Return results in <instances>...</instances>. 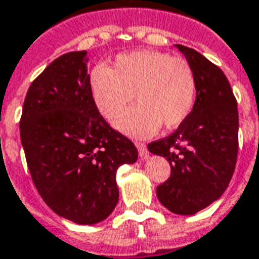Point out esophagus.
Returning <instances> with one entry per match:
<instances>
[{
	"label": "esophagus",
	"mask_w": 259,
	"mask_h": 259,
	"mask_svg": "<svg viewBox=\"0 0 259 259\" xmlns=\"http://www.w3.org/2000/svg\"><path fill=\"white\" fill-rule=\"evenodd\" d=\"M136 147H137V150H139V155H140L141 159H147L148 158V150H147V146L144 143H136Z\"/></svg>",
	"instance_id": "1"
}]
</instances>
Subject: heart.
<instances>
[{"mask_svg": "<svg viewBox=\"0 0 259 259\" xmlns=\"http://www.w3.org/2000/svg\"><path fill=\"white\" fill-rule=\"evenodd\" d=\"M91 97L98 112L113 120L135 96L139 104L116 119V127L135 137L154 135L161 124L174 129L193 111L195 76L183 58L159 51H135L118 55L111 68L91 70Z\"/></svg>", "mask_w": 259, "mask_h": 259, "instance_id": "heart-1", "label": "heart"}]
</instances>
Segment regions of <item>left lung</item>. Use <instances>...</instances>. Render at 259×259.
Returning a JSON list of instances; mask_svg holds the SVG:
<instances>
[{
	"label": "left lung",
	"mask_w": 259,
	"mask_h": 259,
	"mask_svg": "<svg viewBox=\"0 0 259 259\" xmlns=\"http://www.w3.org/2000/svg\"><path fill=\"white\" fill-rule=\"evenodd\" d=\"M193 68L194 108L172 135L148 150L170 163V178L157 187L158 200L178 215H193L228 189L239 151V112L228 77L193 48L176 44Z\"/></svg>",
	"instance_id": "obj_1"
}]
</instances>
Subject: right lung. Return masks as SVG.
Segmentation results:
<instances>
[{"label":"right lung","mask_w":259,"mask_h":259,"mask_svg":"<svg viewBox=\"0 0 259 259\" xmlns=\"http://www.w3.org/2000/svg\"><path fill=\"white\" fill-rule=\"evenodd\" d=\"M87 53L53 61L33 80L20 118V140L38 194L79 225L107 219L119 200L116 170L139 152L112 129L91 97Z\"/></svg>","instance_id":"1"}]
</instances>
